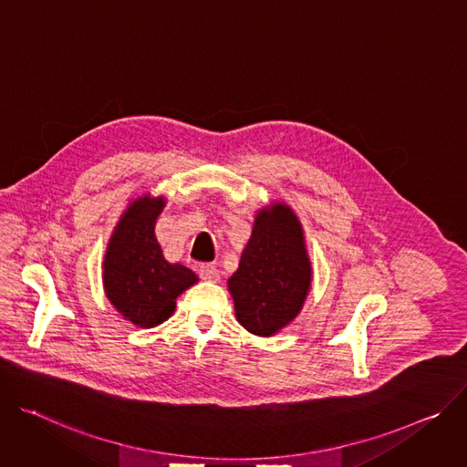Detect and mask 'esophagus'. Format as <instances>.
Instances as JSON below:
<instances>
[{
    "mask_svg": "<svg viewBox=\"0 0 467 467\" xmlns=\"http://www.w3.org/2000/svg\"><path fill=\"white\" fill-rule=\"evenodd\" d=\"M198 275H200L202 280H207V282H217L219 280V269L213 264L200 265Z\"/></svg>",
    "mask_w": 467,
    "mask_h": 467,
    "instance_id": "esophagus-1",
    "label": "esophagus"
}]
</instances>
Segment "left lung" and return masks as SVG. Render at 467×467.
I'll use <instances>...</instances> for the list:
<instances>
[{
    "mask_svg": "<svg viewBox=\"0 0 467 467\" xmlns=\"http://www.w3.org/2000/svg\"><path fill=\"white\" fill-rule=\"evenodd\" d=\"M312 282L302 228L287 205L255 217L239 269L230 276L235 317L252 334L269 337L302 309Z\"/></svg>",
    "mask_w": 467,
    "mask_h": 467,
    "instance_id": "left-lung-1",
    "label": "left lung"
}]
</instances>
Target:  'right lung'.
Listing matches in <instances>:
<instances>
[{"instance_id":"1","label":"right lung","mask_w":467,"mask_h":467,"mask_svg":"<svg viewBox=\"0 0 467 467\" xmlns=\"http://www.w3.org/2000/svg\"><path fill=\"white\" fill-rule=\"evenodd\" d=\"M163 205V198L135 200L115 228L103 262L108 298L140 328H153L167 321L178 295L198 280L191 269L169 264L163 257L153 234Z\"/></svg>"}]
</instances>
